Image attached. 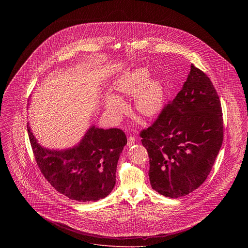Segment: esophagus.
Returning <instances> with one entry per match:
<instances>
[{
	"instance_id": "1",
	"label": "esophagus",
	"mask_w": 248,
	"mask_h": 248,
	"mask_svg": "<svg viewBox=\"0 0 248 248\" xmlns=\"http://www.w3.org/2000/svg\"><path fill=\"white\" fill-rule=\"evenodd\" d=\"M135 143H136V139H135L134 137L128 138V141H127V145H128V146H132V145H134Z\"/></svg>"
}]
</instances>
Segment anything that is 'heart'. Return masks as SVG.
Listing matches in <instances>:
<instances>
[{"mask_svg": "<svg viewBox=\"0 0 248 248\" xmlns=\"http://www.w3.org/2000/svg\"><path fill=\"white\" fill-rule=\"evenodd\" d=\"M149 76L150 73L146 68H139L120 75L113 85L118 94H135V108L144 116H153L158 113L164 101V88L161 81L156 78H149ZM106 107L113 114H119L124 108L122 101L114 96L107 98Z\"/></svg>", "mask_w": 248, "mask_h": 248, "instance_id": "1", "label": "heart"}]
</instances>
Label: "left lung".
I'll use <instances>...</instances> for the list:
<instances>
[{
	"instance_id": "1",
	"label": "left lung",
	"mask_w": 248,
	"mask_h": 248,
	"mask_svg": "<svg viewBox=\"0 0 248 248\" xmlns=\"http://www.w3.org/2000/svg\"><path fill=\"white\" fill-rule=\"evenodd\" d=\"M140 138L154 190L177 199L199 188L223 140L221 105L210 78L192 64L181 91Z\"/></svg>"
}]
</instances>
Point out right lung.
<instances>
[{
	"label": "right lung",
	"instance_id": "add662e5",
	"mask_svg": "<svg viewBox=\"0 0 248 248\" xmlns=\"http://www.w3.org/2000/svg\"><path fill=\"white\" fill-rule=\"evenodd\" d=\"M28 133L41 173L60 194L87 202L104 199L111 192L117 162L127 144L122 130L92 126L77 145L62 151L41 146L29 124Z\"/></svg>",
	"mask_w": 248,
	"mask_h": 248
}]
</instances>
